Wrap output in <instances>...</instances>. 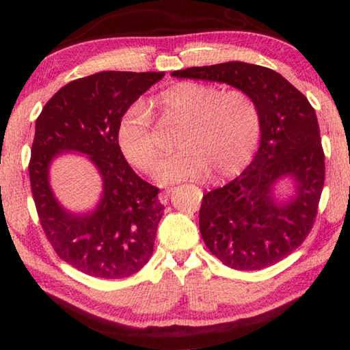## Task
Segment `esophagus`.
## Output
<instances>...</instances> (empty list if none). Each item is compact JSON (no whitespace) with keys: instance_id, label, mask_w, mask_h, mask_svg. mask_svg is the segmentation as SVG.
I'll use <instances>...</instances> for the list:
<instances>
[{"instance_id":"1","label":"esophagus","mask_w":350,"mask_h":350,"mask_svg":"<svg viewBox=\"0 0 350 350\" xmlns=\"http://www.w3.org/2000/svg\"><path fill=\"white\" fill-rule=\"evenodd\" d=\"M171 194H173V188H171V189H167V191H163V192H161L159 197H158V198H159V202H161L162 204H167Z\"/></svg>"}]
</instances>
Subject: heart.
Listing matches in <instances>:
<instances>
[{
	"mask_svg": "<svg viewBox=\"0 0 350 350\" xmlns=\"http://www.w3.org/2000/svg\"><path fill=\"white\" fill-rule=\"evenodd\" d=\"M158 105L165 116L185 122L177 141L183 150L162 159L154 168V179L161 185L204 179L211 173L215 179H226L248 165L260 138V113L250 94L185 81L159 93ZM116 139L132 167L144 173L153 168L158 147L152 113L144 102L126 108Z\"/></svg>",
	"mask_w": 350,
	"mask_h": 350,
	"instance_id": "obj_1",
	"label": "heart"
}]
</instances>
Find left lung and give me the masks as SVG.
Segmentation results:
<instances>
[{
  "instance_id": "8db88e82",
  "label": "left lung",
  "mask_w": 350,
  "mask_h": 350,
  "mask_svg": "<svg viewBox=\"0 0 350 350\" xmlns=\"http://www.w3.org/2000/svg\"><path fill=\"white\" fill-rule=\"evenodd\" d=\"M228 84L250 94L260 113V146L250 165L226 187L203 196L200 233L212 254L237 271L278 263L310 233L325 182V156L314 108L272 69L228 62L171 73ZM287 176L294 194L274 188Z\"/></svg>"
}]
</instances>
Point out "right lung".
Masks as SVG:
<instances>
[{"instance_id": "add662e5", "label": "right lung", "mask_w": 350, "mask_h": 350, "mask_svg": "<svg viewBox=\"0 0 350 350\" xmlns=\"http://www.w3.org/2000/svg\"><path fill=\"white\" fill-rule=\"evenodd\" d=\"M163 72H99L62 87L36 120L29 182L44 234L58 257L96 278L131 277L152 257L165 209L159 189L141 177L117 147L129 105ZM64 152L85 154L98 170L101 198L92 211L72 213L50 188V165Z\"/></svg>"}]
</instances>
